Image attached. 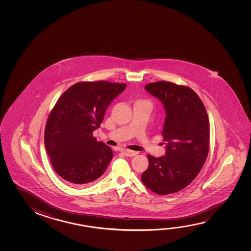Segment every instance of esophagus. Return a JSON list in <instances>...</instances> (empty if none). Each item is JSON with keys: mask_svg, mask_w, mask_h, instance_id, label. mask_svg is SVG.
Here are the masks:
<instances>
[{"mask_svg": "<svg viewBox=\"0 0 251 251\" xmlns=\"http://www.w3.org/2000/svg\"><path fill=\"white\" fill-rule=\"evenodd\" d=\"M123 153L126 156H136V154H137V152L130 151V150H127V149H124L123 150Z\"/></svg>", "mask_w": 251, "mask_h": 251, "instance_id": "1", "label": "esophagus"}]
</instances>
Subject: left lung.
Segmentation results:
<instances>
[{"label":"left lung","instance_id":"1","mask_svg":"<svg viewBox=\"0 0 251 251\" xmlns=\"http://www.w3.org/2000/svg\"><path fill=\"white\" fill-rule=\"evenodd\" d=\"M145 89L165 109L162 135L165 156L148 155V169L142 174L144 185L158 195L177 193L193 182L209 151V120L205 106L188 86L169 81L150 83Z\"/></svg>","mask_w":251,"mask_h":251}]
</instances>
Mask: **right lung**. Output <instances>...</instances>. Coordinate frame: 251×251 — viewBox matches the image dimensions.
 <instances>
[{
	"label": "right lung",
	"mask_w": 251,
	"mask_h": 251,
	"mask_svg": "<svg viewBox=\"0 0 251 251\" xmlns=\"http://www.w3.org/2000/svg\"><path fill=\"white\" fill-rule=\"evenodd\" d=\"M126 86L105 80L76 83L59 97L50 113L45 130L46 152L55 172L69 185H87L105 173L113 151L97 142L93 132Z\"/></svg>",
	"instance_id": "obj_1"
}]
</instances>
